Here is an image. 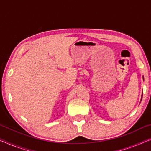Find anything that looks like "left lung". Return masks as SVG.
I'll return each instance as SVG.
<instances>
[{
	"mask_svg": "<svg viewBox=\"0 0 151 151\" xmlns=\"http://www.w3.org/2000/svg\"><path fill=\"white\" fill-rule=\"evenodd\" d=\"M143 80H144V76H143ZM142 98H141V101H142Z\"/></svg>",
	"mask_w": 151,
	"mask_h": 151,
	"instance_id": "left-lung-1",
	"label": "left lung"
}]
</instances>
